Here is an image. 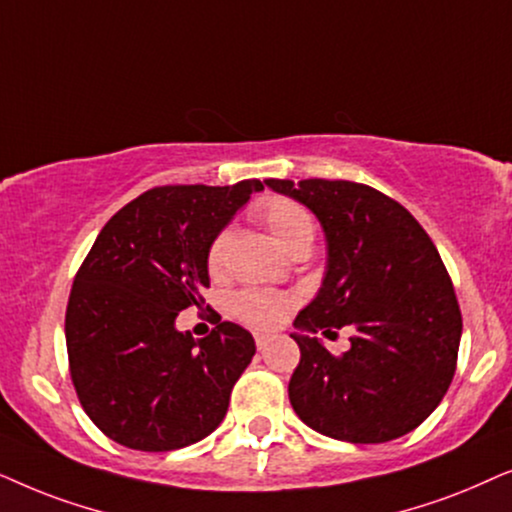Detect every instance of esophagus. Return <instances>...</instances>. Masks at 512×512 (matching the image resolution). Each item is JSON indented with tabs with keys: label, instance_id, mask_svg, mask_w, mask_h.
Wrapping results in <instances>:
<instances>
[{
	"label": "esophagus",
	"instance_id": "34e87169",
	"mask_svg": "<svg viewBox=\"0 0 512 512\" xmlns=\"http://www.w3.org/2000/svg\"><path fill=\"white\" fill-rule=\"evenodd\" d=\"M271 339H274V337L267 335V332H255V344H257V349H260V351L267 349V346L271 344Z\"/></svg>",
	"mask_w": 512,
	"mask_h": 512
}]
</instances>
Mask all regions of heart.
Returning <instances> with one entry per match:
<instances>
[{
	"mask_svg": "<svg viewBox=\"0 0 512 512\" xmlns=\"http://www.w3.org/2000/svg\"><path fill=\"white\" fill-rule=\"evenodd\" d=\"M255 213L264 222V227L271 231L276 243L283 250H295L299 245L309 248L313 241V220L309 210L290 199L281 196H269L257 203ZM229 231H220L208 245L206 264L210 274H217L224 267V257H227ZM290 299L269 290H245L231 299V311L236 318L252 327H276L281 323L285 311H288Z\"/></svg>",
	"mask_w": 512,
	"mask_h": 512,
	"instance_id": "b5f03b06",
	"label": "heart"
}]
</instances>
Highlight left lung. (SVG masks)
Listing matches in <instances>:
<instances>
[{"instance_id":"left-lung-1","label":"left lung","mask_w":512,"mask_h":512,"mask_svg":"<svg viewBox=\"0 0 512 512\" xmlns=\"http://www.w3.org/2000/svg\"><path fill=\"white\" fill-rule=\"evenodd\" d=\"M264 185L309 208L325 234L323 283L290 335L302 351L292 410L313 431L356 445L414 431L452 384L463 327L438 248L400 203L367 185ZM335 326L354 332L344 357L315 337Z\"/></svg>"}]
</instances>
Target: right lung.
<instances>
[{
    "label": "right lung",
    "instance_id": "obj_1",
    "mask_svg": "<svg viewBox=\"0 0 512 512\" xmlns=\"http://www.w3.org/2000/svg\"><path fill=\"white\" fill-rule=\"evenodd\" d=\"M262 189H149L95 238L67 302L65 342L79 403L109 440L170 452L222 424L255 339L229 320L194 339L175 318L203 302L210 241Z\"/></svg>",
    "mask_w": 512,
    "mask_h": 512
}]
</instances>
